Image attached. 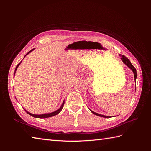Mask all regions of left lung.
I'll return each mask as SVG.
<instances>
[{
    "instance_id": "left-lung-1",
    "label": "left lung",
    "mask_w": 151,
    "mask_h": 151,
    "mask_svg": "<svg viewBox=\"0 0 151 151\" xmlns=\"http://www.w3.org/2000/svg\"><path fill=\"white\" fill-rule=\"evenodd\" d=\"M120 57H121V59H122V62H123V63H124L128 67L130 68V69L132 70V72H134V79H135V81H136V79H137V71H136L135 68L133 66V65L132 64L130 61L129 60V59H128L127 57H125L124 55H120ZM90 111H91V113H93V114H94V115H97V116H99L103 117V118H111V116H105V115H100V114L97 113H95V112H94L93 111L91 110V109H90Z\"/></svg>"
}]
</instances>
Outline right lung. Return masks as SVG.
Returning <instances> with one entry per match:
<instances>
[{
    "mask_svg": "<svg viewBox=\"0 0 151 151\" xmlns=\"http://www.w3.org/2000/svg\"><path fill=\"white\" fill-rule=\"evenodd\" d=\"M35 50V48H33V50H31V51H29L28 53H26V55L24 57V58L27 55L29 54L30 52H31L33 51V50ZM21 62H22V61H21ZM21 62H19V63H18L16 67V69H15V71H14V76H15V74H16V72L17 68L18 67H19V65L21 64ZM64 101H65V100H64ZM64 101H63V103H62V105H61V106H60V108H59L57 109V110L55 111H53V112H52V113H45V114H41V115H35V114H33V113L28 112V111H26L25 109H24L25 111H26L27 113L29 114V115H31V116H33V117H35V118H49V117H52V116H55V115H57V114H58L59 113H60V112L62 111V108H63V105H64V103H65Z\"/></svg>",
    "mask_w": 151,
    "mask_h": 151,
    "instance_id": "1",
    "label": "right lung"
}]
</instances>
